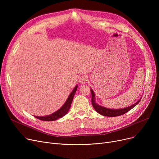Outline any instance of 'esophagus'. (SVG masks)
I'll return each mask as SVG.
<instances>
[{
  "label": "esophagus",
  "mask_w": 159,
  "mask_h": 159,
  "mask_svg": "<svg viewBox=\"0 0 159 159\" xmlns=\"http://www.w3.org/2000/svg\"><path fill=\"white\" fill-rule=\"evenodd\" d=\"M86 81H88V77L86 76V75H83V76H81L79 78V82L81 84H85Z\"/></svg>",
  "instance_id": "esophagus-1"
}]
</instances>
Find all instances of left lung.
<instances>
[{"mask_svg":"<svg viewBox=\"0 0 159 159\" xmlns=\"http://www.w3.org/2000/svg\"><path fill=\"white\" fill-rule=\"evenodd\" d=\"M91 103H92V106H93L94 109L99 113L102 115L106 116H117L122 115H124L128 112L130 110H131L133 107H134L140 101L142 98H140L139 101H137L134 104H133L128 107L122 108V109L120 110H111V109H108V108H106L104 107H102L97 104L95 102V93L92 89H91Z\"/></svg>","mask_w":159,"mask_h":159,"instance_id":"obj_1","label":"left lung"}]
</instances>
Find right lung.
Segmentation results:
<instances>
[{
    "label": "right lung",
    "mask_w": 159,
    "mask_h": 159,
    "mask_svg": "<svg viewBox=\"0 0 159 159\" xmlns=\"http://www.w3.org/2000/svg\"><path fill=\"white\" fill-rule=\"evenodd\" d=\"M77 88H78V86L77 85L75 87L73 90L71 91V93H70V96L68 97V99H67V101H66L64 104L58 111H57L56 112H55L54 113L50 115L44 116H34L35 117L39 119V120H44V121H53V120H57V119H60V118H62V116H64L69 111L70 108L71 107V104L72 103L73 97L75 95V92H76Z\"/></svg>",
    "instance_id": "right-lung-1"
}]
</instances>
